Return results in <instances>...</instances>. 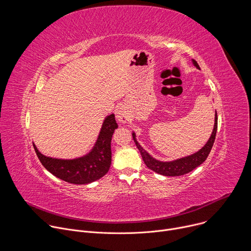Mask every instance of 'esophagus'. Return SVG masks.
Segmentation results:
<instances>
[{"label": "esophagus", "instance_id": "esophagus-1", "mask_svg": "<svg viewBox=\"0 0 251 251\" xmlns=\"http://www.w3.org/2000/svg\"><path fill=\"white\" fill-rule=\"evenodd\" d=\"M129 118H130L129 113L125 107L124 106L118 107V109L116 110V119L121 123H127L129 121Z\"/></svg>", "mask_w": 251, "mask_h": 251}]
</instances>
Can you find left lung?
I'll return each mask as SVG.
<instances>
[{
    "mask_svg": "<svg viewBox=\"0 0 251 251\" xmlns=\"http://www.w3.org/2000/svg\"><path fill=\"white\" fill-rule=\"evenodd\" d=\"M192 62L198 69H201L198 62L195 59H192ZM217 130H218V114L216 111V114H214L213 129H212L209 139L207 140L204 146L201 149H200L198 152H196L192 155H189V156H186V157H183L180 159H176L173 161H166V162L155 159L144 148H143L139 144V142L137 141L136 134L134 131L132 132V136H133V139H134V142H135L137 148L139 149V151L141 153L143 161H144V163L150 170L156 172L157 174L163 175V176H183V175H186V174L192 172L194 169H196L197 167H199L205 161V159L207 158V156L212 148L214 139H216Z\"/></svg>",
    "mask_w": 251,
    "mask_h": 251,
    "instance_id": "obj_1",
    "label": "left lung"
}]
</instances>
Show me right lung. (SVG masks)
Wrapping results in <instances>:
<instances>
[{
	"label": "right lung",
	"mask_w": 251,
	"mask_h": 251,
	"mask_svg": "<svg viewBox=\"0 0 251 251\" xmlns=\"http://www.w3.org/2000/svg\"><path fill=\"white\" fill-rule=\"evenodd\" d=\"M118 128L112 113L103 120L100 132L92 149L75 159H56L42 154L32 142L37 156L43 166L53 176L70 184L85 185L99 180L111 165V140Z\"/></svg>",
	"instance_id": "right-lung-1"
}]
</instances>
